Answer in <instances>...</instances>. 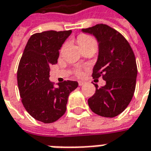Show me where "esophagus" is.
<instances>
[{"instance_id":"1","label":"esophagus","mask_w":151,"mask_h":151,"mask_svg":"<svg viewBox=\"0 0 151 151\" xmlns=\"http://www.w3.org/2000/svg\"><path fill=\"white\" fill-rule=\"evenodd\" d=\"M78 85L80 86H82L84 85V82H82V81H79V82H78Z\"/></svg>"}]
</instances>
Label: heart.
Segmentation results:
<instances>
[{
  "instance_id": "b5f03b06",
  "label": "heart",
  "mask_w": 151,
  "mask_h": 151,
  "mask_svg": "<svg viewBox=\"0 0 151 151\" xmlns=\"http://www.w3.org/2000/svg\"><path fill=\"white\" fill-rule=\"evenodd\" d=\"M78 43L79 46L81 47V48H84V47H96L97 46V43H96V41L94 38L91 36V35H88L82 34L81 35H79L78 38ZM65 47V46L62 47L63 48ZM82 74V73L80 70H78L77 71V75L80 76Z\"/></svg>"
}]
</instances>
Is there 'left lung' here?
I'll list each match as a JSON object with an SVG mask.
<instances>
[{"label":"left lung","instance_id":"8db88e82","mask_svg":"<svg viewBox=\"0 0 151 151\" xmlns=\"http://www.w3.org/2000/svg\"><path fill=\"white\" fill-rule=\"evenodd\" d=\"M83 33L95 36L99 54L92 77L100 76L106 85L98 88L88 99L93 112L104 117H115L129 104L133 98L137 75L135 56L129 43L122 35L105 24L82 29Z\"/></svg>","mask_w":151,"mask_h":151}]
</instances>
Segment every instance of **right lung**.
<instances>
[{
    "label": "right lung",
    "instance_id": "1",
    "mask_svg": "<svg viewBox=\"0 0 151 151\" xmlns=\"http://www.w3.org/2000/svg\"><path fill=\"white\" fill-rule=\"evenodd\" d=\"M72 31H47L31 35L18 65L17 79L22 104L35 120L55 122L66 111L69 94L78 83L50 82V65L57 63L59 50Z\"/></svg>",
    "mask_w": 151,
    "mask_h": 151
}]
</instances>
